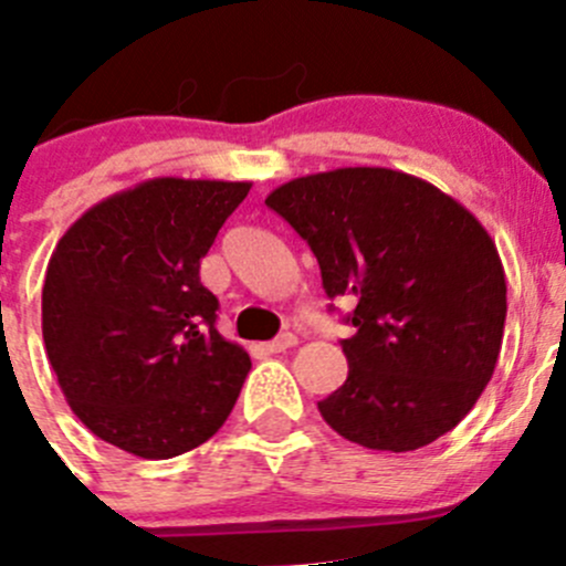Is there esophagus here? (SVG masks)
Listing matches in <instances>:
<instances>
[{"instance_id":"esophagus-1","label":"esophagus","mask_w":566,"mask_h":566,"mask_svg":"<svg viewBox=\"0 0 566 566\" xmlns=\"http://www.w3.org/2000/svg\"><path fill=\"white\" fill-rule=\"evenodd\" d=\"M293 345H298V337H295L293 332H284V334H279L276 339H271V343L265 345V350L268 354H282V350L293 348Z\"/></svg>"}]
</instances>
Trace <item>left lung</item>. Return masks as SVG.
Segmentation results:
<instances>
[{
    "instance_id": "obj_1",
    "label": "left lung",
    "mask_w": 566,
    "mask_h": 566,
    "mask_svg": "<svg viewBox=\"0 0 566 566\" xmlns=\"http://www.w3.org/2000/svg\"><path fill=\"white\" fill-rule=\"evenodd\" d=\"M317 256L328 298L356 301L348 378L317 403L345 440L406 453L457 429L495 373L506 273L479 218L426 179L334 168L265 199Z\"/></svg>"
}]
</instances>
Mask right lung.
<instances>
[{
    "label": "right lung",
    "instance_id": "1",
    "mask_svg": "<svg viewBox=\"0 0 566 566\" xmlns=\"http://www.w3.org/2000/svg\"><path fill=\"white\" fill-rule=\"evenodd\" d=\"M249 190L146 179L60 238L43 282V345L71 411L98 440L171 459L227 422L251 359L218 334V298L199 268Z\"/></svg>",
    "mask_w": 566,
    "mask_h": 566
}]
</instances>
